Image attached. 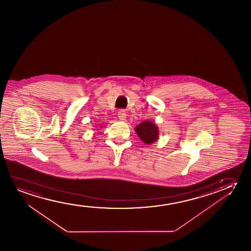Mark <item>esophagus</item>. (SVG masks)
Segmentation results:
<instances>
[{"instance_id": "34e87169", "label": "esophagus", "mask_w": 251, "mask_h": 251, "mask_svg": "<svg viewBox=\"0 0 251 251\" xmlns=\"http://www.w3.org/2000/svg\"><path fill=\"white\" fill-rule=\"evenodd\" d=\"M118 117H119V119L120 120H125L126 119V111L124 110H120L119 111H118Z\"/></svg>"}]
</instances>
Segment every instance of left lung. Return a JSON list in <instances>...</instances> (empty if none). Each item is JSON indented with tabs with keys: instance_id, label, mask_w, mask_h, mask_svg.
I'll return each instance as SVG.
<instances>
[{
	"instance_id": "1",
	"label": "left lung",
	"mask_w": 251,
	"mask_h": 251,
	"mask_svg": "<svg viewBox=\"0 0 251 251\" xmlns=\"http://www.w3.org/2000/svg\"><path fill=\"white\" fill-rule=\"evenodd\" d=\"M134 130L141 141L147 145L151 144L158 140V127L151 121H143L134 127Z\"/></svg>"
}]
</instances>
